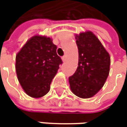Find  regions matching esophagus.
<instances>
[{
    "label": "esophagus",
    "mask_w": 127,
    "mask_h": 127,
    "mask_svg": "<svg viewBox=\"0 0 127 127\" xmlns=\"http://www.w3.org/2000/svg\"><path fill=\"white\" fill-rule=\"evenodd\" d=\"M62 60H63V61L64 63L66 61V60H67V58H66V56H64V57H62Z\"/></svg>",
    "instance_id": "obj_1"
}]
</instances>
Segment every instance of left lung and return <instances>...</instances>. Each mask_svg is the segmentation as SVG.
Returning <instances> with one entry per match:
<instances>
[{
    "label": "left lung",
    "mask_w": 127,
    "mask_h": 127,
    "mask_svg": "<svg viewBox=\"0 0 127 127\" xmlns=\"http://www.w3.org/2000/svg\"><path fill=\"white\" fill-rule=\"evenodd\" d=\"M79 50L78 67L69 77L70 90L82 98L95 95L104 86L110 72V57L91 32L76 34Z\"/></svg>",
    "instance_id": "obj_1"
}]
</instances>
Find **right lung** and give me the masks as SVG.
Masks as SVG:
<instances>
[{
  "label": "right lung",
  "instance_id": "right-lung-1",
  "mask_svg": "<svg viewBox=\"0 0 127 127\" xmlns=\"http://www.w3.org/2000/svg\"><path fill=\"white\" fill-rule=\"evenodd\" d=\"M57 48L51 38L35 35L16 55L17 79L29 96L40 98L50 90L51 81L63 63Z\"/></svg>",
  "mask_w": 127,
  "mask_h": 127
}]
</instances>
